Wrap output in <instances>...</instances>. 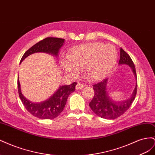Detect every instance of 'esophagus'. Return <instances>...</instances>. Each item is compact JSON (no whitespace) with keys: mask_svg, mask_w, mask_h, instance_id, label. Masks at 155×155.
I'll return each instance as SVG.
<instances>
[{"mask_svg":"<svg viewBox=\"0 0 155 155\" xmlns=\"http://www.w3.org/2000/svg\"><path fill=\"white\" fill-rule=\"evenodd\" d=\"M83 87H84V86H83V85H82L81 83H78L76 86V90H81V89H82Z\"/></svg>","mask_w":155,"mask_h":155,"instance_id":"1","label":"esophagus"}]
</instances>
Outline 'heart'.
Instances as JSON below:
<instances>
[{"label":"heart","instance_id":"b5f03b06","mask_svg":"<svg viewBox=\"0 0 155 155\" xmlns=\"http://www.w3.org/2000/svg\"><path fill=\"white\" fill-rule=\"evenodd\" d=\"M118 59V51L112 45L93 43L76 46L62 58L60 65L67 74L74 76L78 70L89 81H97L109 74Z\"/></svg>","mask_w":155,"mask_h":155}]
</instances>
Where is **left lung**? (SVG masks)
Masks as SVG:
<instances>
[{
  "mask_svg": "<svg viewBox=\"0 0 155 155\" xmlns=\"http://www.w3.org/2000/svg\"><path fill=\"white\" fill-rule=\"evenodd\" d=\"M119 66L127 65L132 69L134 76L137 79L134 64L130 56L122 49H120ZM108 79L93 85L94 96L89 104L91 109L94 113L102 118L113 120L122 115L130 107L135 99L137 91V82L131 96L124 100L116 101L109 95L107 91Z\"/></svg>",
  "mask_w": 155,
  "mask_h": 155,
  "instance_id": "8db88e82",
  "label": "left lung"
}]
</instances>
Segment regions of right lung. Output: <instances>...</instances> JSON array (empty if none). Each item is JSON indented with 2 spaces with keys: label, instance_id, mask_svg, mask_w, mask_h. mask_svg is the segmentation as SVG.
<instances>
[{
  "label": "right lung",
  "instance_id": "obj_1",
  "mask_svg": "<svg viewBox=\"0 0 155 155\" xmlns=\"http://www.w3.org/2000/svg\"><path fill=\"white\" fill-rule=\"evenodd\" d=\"M64 43V39L47 37L39 41L28 50L22 57L20 64L29 55L35 53H46L58 58L59 50ZM18 91L20 99L30 114L40 119H54L58 117L66 105L68 96L75 91L77 85L74 82L68 85L60 86L47 100L41 102H32L26 98L21 92L19 79H17Z\"/></svg>",
  "mask_w": 155,
  "mask_h": 155
}]
</instances>
